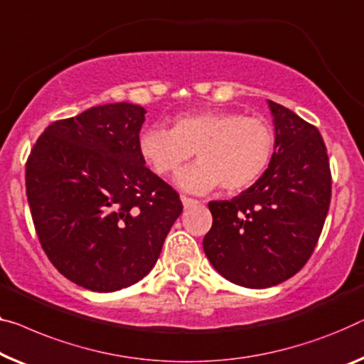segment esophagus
I'll use <instances>...</instances> for the list:
<instances>
[{
    "label": "esophagus",
    "instance_id": "obj_1",
    "mask_svg": "<svg viewBox=\"0 0 364 364\" xmlns=\"http://www.w3.org/2000/svg\"><path fill=\"white\" fill-rule=\"evenodd\" d=\"M181 203L184 205V209H189V208H193V205L199 204V200L193 199V198H188V196H181Z\"/></svg>",
    "mask_w": 364,
    "mask_h": 364
}]
</instances>
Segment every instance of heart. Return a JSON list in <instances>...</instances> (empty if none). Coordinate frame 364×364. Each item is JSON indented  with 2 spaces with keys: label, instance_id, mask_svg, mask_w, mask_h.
Returning a JSON list of instances; mask_svg holds the SVG:
<instances>
[{
  "label": "heart",
  "instance_id": "obj_1",
  "mask_svg": "<svg viewBox=\"0 0 364 364\" xmlns=\"http://www.w3.org/2000/svg\"><path fill=\"white\" fill-rule=\"evenodd\" d=\"M274 130L263 117L238 111L184 114L171 130L147 127L139 135V154L156 175L168 176L196 154L198 164L176 176L189 193H209L220 186L229 193L257 183L273 160Z\"/></svg>",
  "mask_w": 364,
  "mask_h": 364
}]
</instances>
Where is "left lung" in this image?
<instances>
[{
  "label": "left lung",
  "instance_id": "1",
  "mask_svg": "<svg viewBox=\"0 0 364 364\" xmlns=\"http://www.w3.org/2000/svg\"><path fill=\"white\" fill-rule=\"evenodd\" d=\"M274 154L268 170L230 200H210L203 240L209 262L230 283L264 289L311 258L332 196L328 155L317 127L268 100Z\"/></svg>",
  "mask_w": 364,
  "mask_h": 364
}]
</instances>
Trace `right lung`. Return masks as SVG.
Instances as JSON below:
<instances>
[{
    "label": "right lung",
    "instance_id": "1",
    "mask_svg": "<svg viewBox=\"0 0 364 364\" xmlns=\"http://www.w3.org/2000/svg\"><path fill=\"white\" fill-rule=\"evenodd\" d=\"M142 106L90 107L48 126L26 164L43 252L65 278L112 292L137 283L183 213L178 193L139 154Z\"/></svg>",
    "mask_w": 364,
    "mask_h": 364
}]
</instances>
